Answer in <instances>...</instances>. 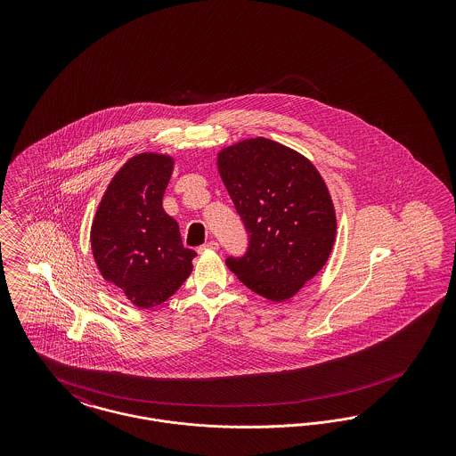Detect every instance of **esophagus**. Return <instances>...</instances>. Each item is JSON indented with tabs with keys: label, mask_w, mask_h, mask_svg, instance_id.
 <instances>
[{
	"label": "esophagus",
	"mask_w": 456,
	"mask_h": 456,
	"mask_svg": "<svg viewBox=\"0 0 456 456\" xmlns=\"http://www.w3.org/2000/svg\"><path fill=\"white\" fill-rule=\"evenodd\" d=\"M218 248H220V246H218L217 240H208V242L203 244L198 251H200V253H203V251H217Z\"/></svg>",
	"instance_id": "1"
}]
</instances>
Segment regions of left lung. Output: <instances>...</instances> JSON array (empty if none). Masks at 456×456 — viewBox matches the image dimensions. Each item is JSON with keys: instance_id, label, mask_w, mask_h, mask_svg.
I'll return each mask as SVG.
<instances>
[{"instance_id": "8db88e82", "label": "left lung", "mask_w": 456, "mask_h": 456, "mask_svg": "<svg viewBox=\"0 0 456 456\" xmlns=\"http://www.w3.org/2000/svg\"><path fill=\"white\" fill-rule=\"evenodd\" d=\"M218 174L249 234L242 258H227L232 273L261 297L296 296L330 258L337 214L325 179L309 159L256 136L224 147Z\"/></svg>"}]
</instances>
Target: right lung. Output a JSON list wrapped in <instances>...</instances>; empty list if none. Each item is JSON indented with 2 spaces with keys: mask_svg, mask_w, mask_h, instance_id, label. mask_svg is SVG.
Returning <instances> with one entry per match:
<instances>
[{
  "mask_svg": "<svg viewBox=\"0 0 456 456\" xmlns=\"http://www.w3.org/2000/svg\"><path fill=\"white\" fill-rule=\"evenodd\" d=\"M173 169L171 155H133L110 179L90 227L101 275L143 309L167 301L193 270L195 251L162 208Z\"/></svg>",
  "mask_w": 456,
  "mask_h": 456,
  "instance_id": "add662e5",
  "label": "right lung"
}]
</instances>
